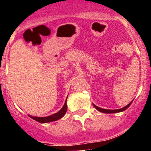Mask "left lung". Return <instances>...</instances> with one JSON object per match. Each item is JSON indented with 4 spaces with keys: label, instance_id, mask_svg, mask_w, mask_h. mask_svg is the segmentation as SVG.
Here are the masks:
<instances>
[{
    "label": "left lung",
    "instance_id": "left-lung-1",
    "mask_svg": "<svg viewBox=\"0 0 151 151\" xmlns=\"http://www.w3.org/2000/svg\"><path fill=\"white\" fill-rule=\"evenodd\" d=\"M132 102H130L129 104L127 105V106H124L123 108H121V109H118V110H106V109H103V108H101V107H98V106H97L96 105L93 104L94 105V107L97 109L98 111L101 112V113H119V112H122L124 111V110H125L127 108L129 107V106H130L131 104H132Z\"/></svg>",
    "mask_w": 151,
    "mask_h": 151
}]
</instances>
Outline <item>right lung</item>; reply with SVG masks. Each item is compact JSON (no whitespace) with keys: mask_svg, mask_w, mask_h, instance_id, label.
I'll return each instance as SVG.
<instances>
[{"mask_svg":"<svg viewBox=\"0 0 151 151\" xmlns=\"http://www.w3.org/2000/svg\"><path fill=\"white\" fill-rule=\"evenodd\" d=\"M66 99H67V98H66ZM66 110H67V105H66V100L65 104H64L62 109H61L59 112L54 113V114H53V115L49 116H46V117H36V116H30V115H29V116L31 117V118L33 119L34 120L37 121V122H41V123H47V122H54V121L58 120V119H61L62 117H63V116L66 114Z\"/></svg>","mask_w":151,"mask_h":151,"instance_id":"1","label":"right lung"}]
</instances>
